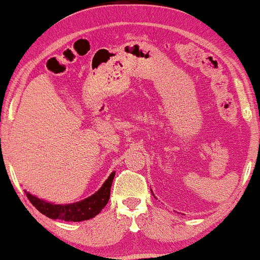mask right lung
<instances>
[{
	"instance_id": "right-lung-1",
	"label": "right lung",
	"mask_w": 260,
	"mask_h": 260,
	"mask_svg": "<svg viewBox=\"0 0 260 260\" xmlns=\"http://www.w3.org/2000/svg\"><path fill=\"white\" fill-rule=\"evenodd\" d=\"M114 174H116L114 172L110 174V177L107 178L103 186L95 193L86 198V200L76 202V203L73 204H52L50 202L39 200L38 197L33 196L29 192H26V196L37 208V210H39L43 215H45L49 218H52V220L58 218V220L67 222L86 221L95 217L107 204V202L110 200L111 185H112Z\"/></svg>"
}]
</instances>
